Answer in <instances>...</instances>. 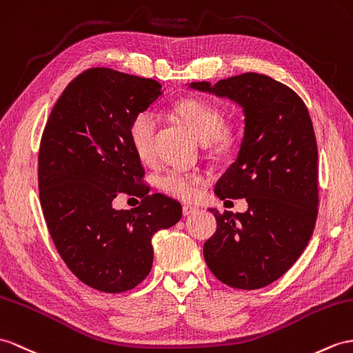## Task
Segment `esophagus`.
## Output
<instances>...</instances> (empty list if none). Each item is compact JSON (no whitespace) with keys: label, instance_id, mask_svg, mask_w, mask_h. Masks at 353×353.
<instances>
[{"label":"esophagus","instance_id":"esophagus-1","mask_svg":"<svg viewBox=\"0 0 353 353\" xmlns=\"http://www.w3.org/2000/svg\"><path fill=\"white\" fill-rule=\"evenodd\" d=\"M196 211H197V208H196V206H193V205H184L183 206V214H184V216H190V214H193Z\"/></svg>","mask_w":353,"mask_h":353}]
</instances>
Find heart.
I'll return each mask as SVG.
<instances>
[{"instance_id":"b5f03b06","label":"heart","mask_w":353,"mask_h":353,"mask_svg":"<svg viewBox=\"0 0 353 353\" xmlns=\"http://www.w3.org/2000/svg\"><path fill=\"white\" fill-rule=\"evenodd\" d=\"M174 115L193 133L197 141L208 145L220 139L225 128V115L211 103L202 99H184L174 106ZM157 132V117L151 110H143L130 125V142L137 156L150 161L154 156V139ZM203 183L201 175L184 174L170 170L160 179L163 192L175 199L190 202L199 194V185Z\"/></svg>"}]
</instances>
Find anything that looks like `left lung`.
I'll return each instance as SVG.
<instances>
[{
	"label": "left lung",
	"mask_w": 353,
	"mask_h": 353,
	"mask_svg": "<svg viewBox=\"0 0 353 353\" xmlns=\"http://www.w3.org/2000/svg\"><path fill=\"white\" fill-rule=\"evenodd\" d=\"M187 87L234 101L244 133L235 161L216 184L220 199H243L245 212L211 208L217 230L203 244L211 272L225 285L253 290L280 279L304 252L317 217V147L298 94L272 77L244 73Z\"/></svg>",
	"instance_id": "8db88e82"
}]
</instances>
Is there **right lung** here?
<instances>
[{
    "label": "right lung",
    "mask_w": 353,
    "mask_h": 353,
    "mask_svg": "<svg viewBox=\"0 0 353 353\" xmlns=\"http://www.w3.org/2000/svg\"><path fill=\"white\" fill-rule=\"evenodd\" d=\"M161 96L157 81L90 68L63 91L41 136L39 188L49 234L74 276L100 292L139 285L152 266L154 234L181 219L179 202L160 193L145 194L134 210L112 206L118 192L142 193L136 179L143 168L128 132Z\"/></svg>",
    "instance_id": "obj_1"
}]
</instances>
